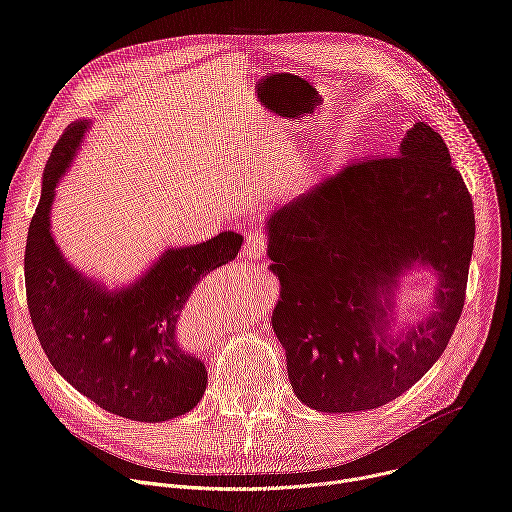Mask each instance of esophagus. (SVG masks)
<instances>
[{"mask_svg":"<svg viewBox=\"0 0 512 512\" xmlns=\"http://www.w3.org/2000/svg\"><path fill=\"white\" fill-rule=\"evenodd\" d=\"M265 249H267V237L261 231H255L247 237L245 247H243V257L251 259V261H259L265 257Z\"/></svg>","mask_w":512,"mask_h":512,"instance_id":"obj_1","label":"esophagus"}]
</instances>
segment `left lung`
<instances>
[{
	"label": "left lung",
	"mask_w": 512,
	"mask_h": 512,
	"mask_svg": "<svg viewBox=\"0 0 512 512\" xmlns=\"http://www.w3.org/2000/svg\"><path fill=\"white\" fill-rule=\"evenodd\" d=\"M279 279L271 326L296 397L324 413L377 409L415 385L460 320L474 206L442 135L415 123L397 156L348 166L267 218ZM436 277L432 310L395 329L394 291Z\"/></svg>",
	"instance_id": "8db88e82"
}]
</instances>
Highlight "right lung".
<instances>
[{
  "label": "right lung",
  "instance_id": "add662e5",
  "mask_svg": "<svg viewBox=\"0 0 512 512\" xmlns=\"http://www.w3.org/2000/svg\"><path fill=\"white\" fill-rule=\"evenodd\" d=\"M89 127V119L70 123L44 170L24 257L32 324L56 373L93 403L133 421H168L194 409L208 383L204 364L178 346V318L200 279L239 255L243 237L225 231L168 247L127 285L79 271L56 245L50 216Z\"/></svg>",
  "mask_w": 512,
  "mask_h": 512
}]
</instances>
